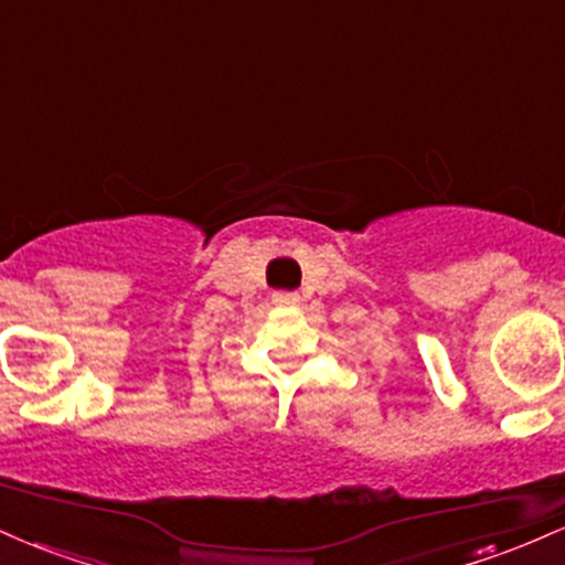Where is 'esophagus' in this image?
<instances>
[{
  "label": "esophagus",
  "mask_w": 565,
  "mask_h": 565,
  "mask_svg": "<svg viewBox=\"0 0 565 565\" xmlns=\"http://www.w3.org/2000/svg\"><path fill=\"white\" fill-rule=\"evenodd\" d=\"M274 302L281 305V308H295V305H300V295L297 291H276Z\"/></svg>",
  "instance_id": "obj_1"
}]
</instances>
